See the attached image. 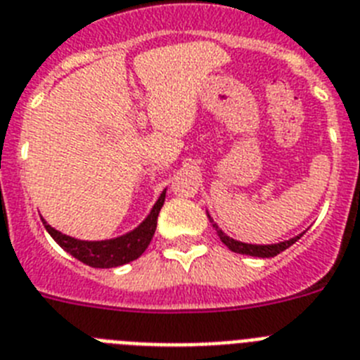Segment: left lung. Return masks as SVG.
I'll list each match as a JSON object with an SVG mask.
<instances>
[{
  "mask_svg": "<svg viewBox=\"0 0 360 360\" xmlns=\"http://www.w3.org/2000/svg\"><path fill=\"white\" fill-rule=\"evenodd\" d=\"M208 219H210V215H208ZM210 223H214L210 219ZM214 228L217 230V236L219 239L223 240L224 245L228 246V248L232 250V252H236V254H243V255H252V257H275L277 254H281V252H284L286 248H290V246L295 243V240H299L302 237V232L301 236L293 237V239H288V240H283V243H277V245H248V243H240V240H236L232 239V237H228L226 233L223 232V230H219L217 224L214 223Z\"/></svg>",
  "mask_w": 360,
  "mask_h": 360,
  "instance_id": "left-lung-1",
  "label": "left lung"
}]
</instances>
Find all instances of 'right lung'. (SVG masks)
Instances as JSON below:
<instances>
[{"label":"right lung","mask_w":360,"mask_h":360,"mask_svg":"<svg viewBox=\"0 0 360 360\" xmlns=\"http://www.w3.org/2000/svg\"><path fill=\"white\" fill-rule=\"evenodd\" d=\"M165 195H167V190H162V193L159 195L158 202L154 205L148 217L136 230L124 233L121 237H115V239L79 240L58 232L56 228H52L46 223L45 219H41V221L45 224L46 232L52 236V239L65 252L74 255L77 261L85 262V264L92 268H115L121 266V264H127L130 261H136L148 248L150 240L154 237L155 226H158V215L161 212L162 202H165Z\"/></svg>","instance_id":"obj_1"}]
</instances>
